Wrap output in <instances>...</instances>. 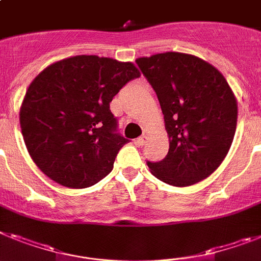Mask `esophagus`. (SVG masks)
<instances>
[{"label":"esophagus","instance_id":"obj_1","mask_svg":"<svg viewBox=\"0 0 261 261\" xmlns=\"http://www.w3.org/2000/svg\"><path fill=\"white\" fill-rule=\"evenodd\" d=\"M145 142H146V136H145V135L140 136L139 139L136 140V144H137V145H139V146L145 145Z\"/></svg>","mask_w":261,"mask_h":261}]
</instances>
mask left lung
<instances>
[{"label":"left lung","instance_id":"1","mask_svg":"<svg viewBox=\"0 0 261 261\" xmlns=\"http://www.w3.org/2000/svg\"><path fill=\"white\" fill-rule=\"evenodd\" d=\"M136 63L158 97L169 135L162 161H148L153 175L173 186H190L222 164L237 130L238 104L215 67L193 55L164 53Z\"/></svg>","mask_w":261,"mask_h":261}]
</instances>
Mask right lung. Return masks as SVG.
<instances>
[{
	"label": "right lung",
	"instance_id": "right-lung-1",
	"mask_svg": "<svg viewBox=\"0 0 261 261\" xmlns=\"http://www.w3.org/2000/svg\"><path fill=\"white\" fill-rule=\"evenodd\" d=\"M140 77L130 62L76 55L44 68L26 91L19 112L33 161L53 181L71 189L97 184L113 169L129 140L117 132L109 103Z\"/></svg>",
	"mask_w": 261,
	"mask_h": 261
}]
</instances>
